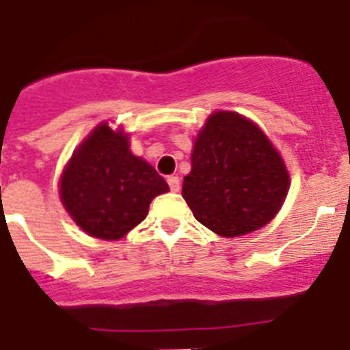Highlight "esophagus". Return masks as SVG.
<instances>
[{
	"label": "esophagus",
	"instance_id": "esophagus-1",
	"mask_svg": "<svg viewBox=\"0 0 350 350\" xmlns=\"http://www.w3.org/2000/svg\"><path fill=\"white\" fill-rule=\"evenodd\" d=\"M168 184H170V189H172L173 193H177L178 189H180V178H178L177 175H172V177H168Z\"/></svg>",
	"mask_w": 350,
	"mask_h": 350
}]
</instances>
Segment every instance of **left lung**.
<instances>
[{"label":"left lung","instance_id":"obj_1","mask_svg":"<svg viewBox=\"0 0 350 350\" xmlns=\"http://www.w3.org/2000/svg\"><path fill=\"white\" fill-rule=\"evenodd\" d=\"M290 187L284 161L256 123L218 111L198 132L182 196L213 232L236 238L273 220Z\"/></svg>","mask_w":350,"mask_h":350}]
</instances>
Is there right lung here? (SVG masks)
<instances>
[{"mask_svg": "<svg viewBox=\"0 0 350 350\" xmlns=\"http://www.w3.org/2000/svg\"><path fill=\"white\" fill-rule=\"evenodd\" d=\"M129 134L100 123L73 152L60 177V200L75 224L100 239L123 238L170 191L144 159L129 150Z\"/></svg>", "mask_w": 350, "mask_h": 350, "instance_id": "add662e5", "label": "right lung"}]
</instances>
